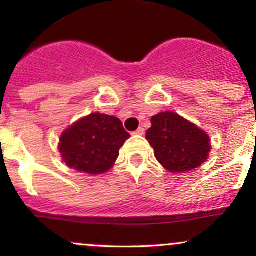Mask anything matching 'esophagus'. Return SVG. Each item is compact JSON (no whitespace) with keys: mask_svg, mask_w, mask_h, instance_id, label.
I'll use <instances>...</instances> for the list:
<instances>
[{"mask_svg":"<svg viewBox=\"0 0 256 256\" xmlns=\"http://www.w3.org/2000/svg\"><path fill=\"white\" fill-rule=\"evenodd\" d=\"M134 134H137V136H143V134H144V128H138L137 130L134 132Z\"/></svg>","mask_w":256,"mask_h":256,"instance_id":"esophagus-1","label":"esophagus"}]
</instances>
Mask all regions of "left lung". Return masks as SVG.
I'll return each mask as SVG.
<instances>
[{
    "label": "left lung",
    "instance_id": "left-lung-1",
    "mask_svg": "<svg viewBox=\"0 0 256 256\" xmlns=\"http://www.w3.org/2000/svg\"><path fill=\"white\" fill-rule=\"evenodd\" d=\"M146 138L164 168L172 173L189 172L208 160L212 149L207 132L174 112L152 116Z\"/></svg>",
    "mask_w": 256,
    "mask_h": 256
}]
</instances>
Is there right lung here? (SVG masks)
<instances>
[{
  "instance_id": "obj_1",
  "label": "right lung",
  "mask_w": 256,
  "mask_h": 256,
  "mask_svg": "<svg viewBox=\"0 0 256 256\" xmlns=\"http://www.w3.org/2000/svg\"><path fill=\"white\" fill-rule=\"evenodd\" d=\"M130 134L118 118L98 112L83 116L61 134L58 152L62 161L88 174L108 172L119 156Z\"/></svg>"
}]
</instances>
